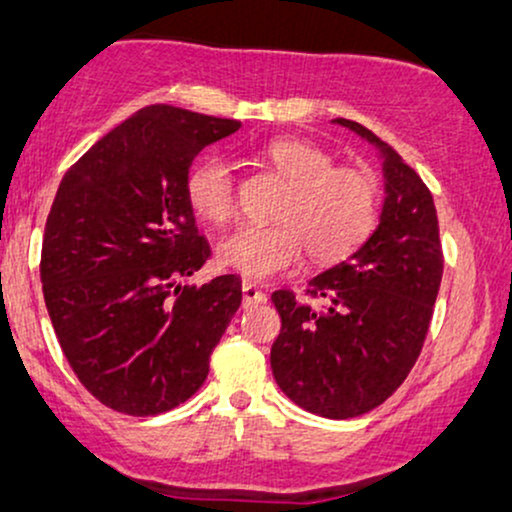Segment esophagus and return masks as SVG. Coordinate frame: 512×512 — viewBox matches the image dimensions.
I'll use <instances>...</instances> for the list:
<instances>
[{"label":"esophagus","mask_w":512,"mask_h":512,"mask_svg":"<svg viewBox=\"0 0 512 512\" xmlns=\"http://www.w3.org/2000/svg\"><path fill=\"white\" fill-rule=\"evenodd\" d=\"M242 304H244V308L266 304V294L258 289L256 282H251V280L242 282Z\"/></svg>","instance_id":"1"}]
</instances>
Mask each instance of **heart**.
Returning <instances> with one entry per match:
<instances>
[{
  "instance_id": "b5f03b06",
  "label": "heart",
  "mask_w": 512,
  "mask_h": 512,
  "mask_svg": "<svg viewBox=\"0 0 512 512\" xmlns=\"http://www.w3.org/2000/svg\"><path fill=\"white\" fill-rule=\"evenodd\" d=\"M287 189L273 208V223L242 225L220 242V263L251 280L289 273L308 256L337 263L361 246L375 227L380 187L368 168L337 166L330 149L311 140L270 142L266 151ZM185 197L208 223L237 213V178L223 156H204L187 170Z\"/></svg>"
}]
</instances>
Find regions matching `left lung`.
Listing matches in <instances>:
<instances>
[{
    "label": "left lung",
    "mask_w": 512,
    "mask_h": 512,
    "mask_svg": "<svg viewBox=\"0 0 512 512\" xmlns=\"http://www.w3.org/2000/svg\"><path fill=\"white\" fill-rule=\"evenodd\" d=\"M384 156L380 225L356 254L308 282L306 299L273 292L280 334L270 349L275 382L296 406L332 420L387 401L418 361L437 301L444 251L432 192L361 123L337 118Z\"/></svg>",
    "instance_id": "obj_1"
}]
</instances>
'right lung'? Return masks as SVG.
Here are the masks:
<instances>
[{"mask_svg": "<svg viewBox=\"0 0 512 512\" xmlns=\"http://www.w3.org/2000/svg\"><path fill=\"white\" fill-rule=\"evenodd\" d=\"M239 121L154 104L87 149L63 175L42 237L40 280L75 377L125 415H159L204 384L242 304L237 275L180 287L211 258L185 178Z\"/></svg>", "mask_w": 512, "mask_h": 512, "instance_id": "right-lung-1", "label": "right lung"}]
</instances>
